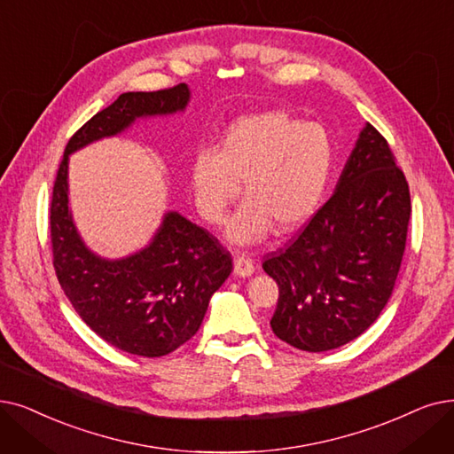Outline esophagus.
Listing matches in <instances>:
<instances>
[{"instance_id": "obj_1", "label": "esophagus", "mask_w": 454, "mask_h": 454, "mask_svg": "<svg viewBox=\"0 0 454 454\" xmlns=\"http://www.w3.org/2000/svg\"><path fill=\"white\" fill-rule=\"evenodd\" d=\"M233 272L238 276H250L254 272V260L245 254H235L233 258Z\"/></svg>"}]
</instances>
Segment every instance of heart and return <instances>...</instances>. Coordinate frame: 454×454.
<instances>
[{
    "label": "heart",
    "mask_w": 454,
    "mask_h": 454,
    "mask_svg": "<svg viewBox=\"0 0 454 454\" xmlns=\"http://www.w3.org/2000/svg\"><path fill=\"white\" fill-rule=\"evenodd\" d=\"M336 168V143L321 122H304L272 109L235 118L219 145L191 157L194 204L209 224H223L239 196L243 206L228 226L235 243H255L272 230L289 233L319 207Z\"/></svg>",
    "instance_id": "b5f03b06"
}]
</instances>
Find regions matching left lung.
<instances>
[{"mask_svg":"<svg viewBox=\"0 0 454 454\" xmlns=\"http://www.w3.org/2000/svg\"><path fill=\"white\" fill-rule=\"evenodd\" d=\"M410 211L404 172L384 137L365 124L328 202L263 262L280 291L270 319L276 336L325 352L377 321L401 269Z\"/></svg>","mask_w":454,"mask_h":454,"instance_id":"8db88e82","label":"left lung"}]
</instances>
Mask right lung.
<instances>
[{
	"label": "right lung",
	"instance_id": "1",
	"mask_svg": "<svg viewBox=\"0 0 454 454\" xmlns=\"http://www.w3.org/2000/svg\"><path fill=\"white\" fill-rule=\"evenodd\" d=\"M189 98L185 83L121 94L72 135L53 184L50 235L59 284L90 330L135 356H165L199 332L211 294L233 269L231 255L207 230L176 211L165 215L146 248L122 260L96 255L68 209V155L122 133L137 118L184 111Z\"/></svg>",
	"mask_w": 454,
	"mask_h": 454
}]
</instances>
